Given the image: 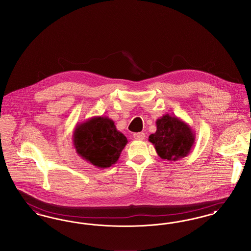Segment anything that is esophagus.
<instances>
[{
    "label": "esophagus",
    "mask_w": 251,
    "mask_h": 251,
    "mask_svg": "<svg viewBox=\"0 0 251 251\" xmlns=\"http://www.w3.org/2000/svg\"><path fill=\"white\" fill-rule=\"evenodd\" d=\"M133 137H134V139H135V140L142 141V140L145 138V134H144V133H142V132H140V133H135V134L133 135Z\"/></svg>",
    "instance_id": "obj_1"
}]
</instances>
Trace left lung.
<instances>
[{
  "mask_svg": "<svg viewBox=\"0 0 251 251\" xmlns=\"http://www.w3.org/2000/svg\"><path fill=\"white\" fill-rule=\"evenodd\" d=\"M155 125L156 131L148 140L162 159L177 161L190 153L196 137L190 126L168 113L157 119Z\"/></svg>",
  "mask_w": 251,
  "mask_h": 251,
  "instance_id": "1",
  "label": "left lung"
}]
</instances>
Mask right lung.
<instances>
[{
	"instance_id": "right-lung-1",
	"label": "right lung",
	"mask_w": 251,
	"mask_h": 251,
	"mask_svg": "<svg viewBox=\"0 0 251 251\" xmlns=\"http://www.w3.org/2000/svg\"><path fill=\"white\" fill-rule=\"evenodd\" d=\"M127 142L126 137L117 130L114 122L109 117H92L76 124L73 132L76 153L100 169L116 163Z\"/></svg>"
}]
</instances>
